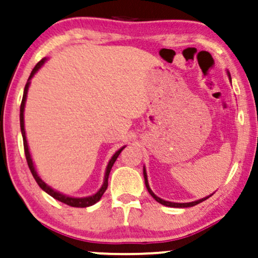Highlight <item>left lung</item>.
Instances as JSON below:
<instances>
[{"instance_id":"obj_1","label":"left lung","mask_w":258,"mask_h":258,"mask_svg":"<svg viewBox=\"0 0 258 258\" xmlns=\"http://www.w3.org/2000/svg\"><path fill=\"white\" fill-rule=\"evenodd\" d=\"M228 76H229V79H230V75H228ZM143 174H144V182H146V186H147L148 191H149V194L152 195V197H153L154 199H155L156 201H158V203L162 204V205H165V206H168V207H191V206H195V205H198V204L203 203V201H205L206 199H209V198L211 197V195H212V194H211V195H210V197H206V198H204V199H200V200L193 201V203H171V201L162 200V199H160L159 197H156V195L153 193V190H152V189H150V186H149V183H148V177H147L146 168H143Z\"/></svg>"}]
</instances>
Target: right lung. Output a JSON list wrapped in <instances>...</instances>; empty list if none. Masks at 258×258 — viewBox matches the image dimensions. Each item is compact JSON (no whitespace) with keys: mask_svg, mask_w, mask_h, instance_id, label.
I'll list each match as a JSON object with an SVG mask.
<instances>
[{"mask_svg":"<svg viewBox=\"0 0 258 258\" xmlns=\"http://www.w3.org/2000/svg\"><path fill=\"white\" fill-rule=\"evenodd\" d=\"M44 61H46V58L41 59V60L38 61L36 65H35L34 69H32L30 76H29L28 82H26V85H25L24 94H23V99H22V104H20V130H22V135H23V143H24V152H25L26 162H28V166H29V168H30L32 176H34V178L37 182V184L40 185V188L43 189V190L46 191L47 194H49V195H51V197L54 198V199H57L58 201H60V203H64V204H67V205L73 206V207H87V206H92V205H94V204H96L97 201L100 200L102 195L104 194V191L106 190V188H108V178H109V173H110V170H111L112 165H114V162L116 161L117 156L120 155V153L122 152V149L125 147L121 148V149L117 150V152L115 153L114 155H112V158L110 159V161H109L108 166H106L105 176H104V183H103L102 188H100L96 194L92 195V197H87V198H72V197H67V195L60 194V193H58V191H55L54 189H52L51 186L47 185L46 183H44L43 180L41 179L40 177H38V174L36 173V170H35V167H34V162H32L30 152H29L28 142H26L25 128H24V106H25V100H26V93H28L29 85H30V80H31L32 76H34L35 74H36L37 70L40 69L41 67H42Z\"/></svg>","mask_w":258,"mask_h":258,"instance_id":"add662e5","label":"right lung"}]
</instances>
